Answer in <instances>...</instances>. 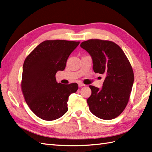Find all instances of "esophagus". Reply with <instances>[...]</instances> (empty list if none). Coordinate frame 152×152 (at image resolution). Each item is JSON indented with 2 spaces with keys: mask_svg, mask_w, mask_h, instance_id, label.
<instances>
[{
  "mask_svg": "<svg viewBox=\"0 0 152 152\" xmlns=\"http://www.w3.org/2000/svg\"><path fill=\"white\" fill-rule=\"evenodd\" d=\"M78 86L80 88V87L85 86V84H83V83H78Z\"/></svg>",
  "mask_w": 152,
  "mask_h": 152,
  "instance_id": "esophagus-1",
  "label": "esophagus"
}]
</instances>
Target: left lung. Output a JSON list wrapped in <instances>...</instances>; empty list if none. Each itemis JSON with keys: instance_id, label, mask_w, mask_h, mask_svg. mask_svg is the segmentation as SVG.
Instances as JSON below:
<instances>
[{"instance_id": "left-lung-1", "label": "left lung", "mask_w": 152, "mask_h": 152, "mask_svg": "<svg viewBox=\"0 0 152 152\" xmlns=\"http://www.w3.org/2000/svg\"><path fill=\"white\" fill-rule=\"evenodd\" d=\"M80 46L91 56L94 72L106 76L101 89L89 86L91 95L87 102L90 111L106 120L117 118L127 104L134 82L129 61L121 48L112 41L91 39L83 42Z\"/></svg>"}]
</instances>
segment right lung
I'll use <instances>...</instances> for the list:
<instances>
[{
    "mask_svg": "<svg viewBox=\"0 0 152 152\" xmlns=\"http://www.w3.org/2000/svg\"><path fill=\"white\" fill-rule=\"evenodd\" d=\"M80 42L45 40L28 54L23 66L21 90L28 107L38 118L52 121L68 110L70 94L78 89L76 83H58L56 74L64 70L70 53Z\"/></svg>",
    "mask_w": 152,
    "mask_h": 152,
    "instance_id": "obj_1",
    "label": "right lung"
}]
</instances>
